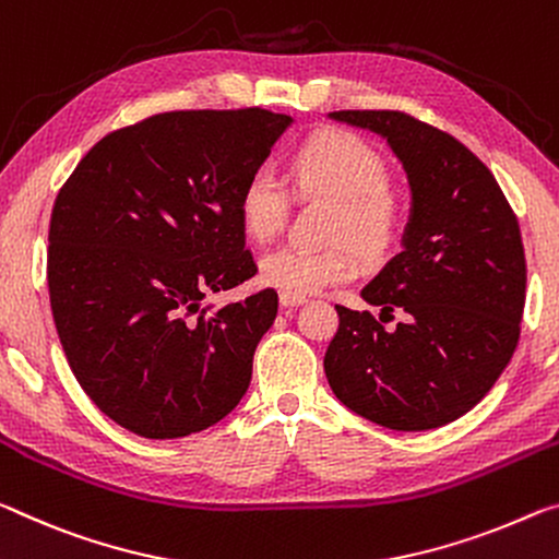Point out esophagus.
Returning <instances> with one entry per match:
<instances>
[{"label": "esophagus", "mask_w": 559, "mask_h": 559, "mask_svg": "<svg viewBox=\"0 0 559 559\" xmlns=\"http://www.w3.org/2000/svg\"><path fill=\"white\" fill-rule=\"evenodd\" d=\"M306 298L304 296H290V294H281V306L283 308H298L304 306Z\"/></svg>", "instance_id": "esophagus-1"}]
</instances>
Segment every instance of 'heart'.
Returning <instances> with one entry per match:
<instances>
[{
	"instance_id": "b5f03b06",
	"label": "heart",
	"mask_w": 559,
	"mask_h": 559,
	"mask_svg": "<svg viewBox=\"0 0 559 559\" xmlns=\"http://www.w3.org/2000/svg\"><path fill=\"white\" fill-rule=\"evenodd\" d=\"M290 179L300 193L333 201L328 238L348 241L366 259H383L403 226V201L388 189V164L373 144L350 131H321L298 148ZM290 193L271 166L246 176L238 191V218L253 241H271L286 226ZM356 261L345 246L273 248L259 261L265 286L308 296L356 278Z\"/></svg>"
}]
</instances>
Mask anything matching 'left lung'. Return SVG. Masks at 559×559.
<instances>
[{
	"label": "left lung",
	"instance_id": "obj_1",
	"mask_svg": "<svg viewBox=\"0 0 559 559\" xmlns=\"http://www.w3.org/2000/svg\"><path fill=\"white\" fill-rule=\"evenodd\" d=\"M328 117L383 136L413 201L403 251L360 290L380 316L397 308L403 321L385 328L370 311L335 306L325 378L370 423L440 428L490 393L518 348L527 283L518 218L490 168L445 131L403 111Z\"/></svg>",
	"mask_w": 559,
	"mask_h": 559
}]
</instances>
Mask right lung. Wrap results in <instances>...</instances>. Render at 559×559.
Wrapping results in <instances>:
<instances>
[{
	"label": "right lung",
	"mask_w": 559,
	"mask_h": 559,
	"mask_svg": "<svg viewBox=\"0 0 559 559\" xmlns=\"http://www.w3.org/2000/svg\"><path fill=\"white\" fill-rule=\"evenodd\" d=\"M290 123L259 106L156 114L106 134L61 186L51 316L79 385L121 428L183 438L246 395L276 290L203 298L255 276L238 191Z\"/></svg>",
	"instance_id": "1"
}]
</instances>
